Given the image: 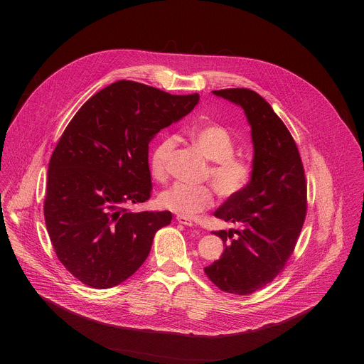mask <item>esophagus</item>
I'll return each instance as SVG.
<instances>
[{"label":"esophagus","mask_w":364,"mask_h":364,"mask_svg":"<svg viewBox=\"0 0 364 364\" xmlns=\"http://www.w3.org/2000/svg\"><path fill=\"white\" fill-rule=\"evenodd\" d=\"M176 219H177L178 223H181L184 226H193V220L190 218H187V216H177Z\"/></svg>","instance_id":"1"}]
</instances>
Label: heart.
I'll return each instance as SVG.
<instances>
[{
  "mask_svg": "<svg viewBox=\"0 0 364 364\" xmlns=\"http://www.w3.org/2000/svg\"><path fill=\"white\" fill-rule=\"evenodd\" d=\"M190 136L196 146L203 152L212 164L205 171L215 190L223 198H233L242 194L250 184L253 177V166L235 154L236 142L233 135L219 124H203L191 129ZM177 146V136L167 135L154 148L151 155V174L155 180L164 181L167 178V161ZM213 187L201 184H174L160 194V205L180 216H194L213 204Z\"/></svg>",
  "mask_w": 364,
  "mask_h": 364,
  "instance_id": "heart-1",
  "label": "heart"
}]
</instances>
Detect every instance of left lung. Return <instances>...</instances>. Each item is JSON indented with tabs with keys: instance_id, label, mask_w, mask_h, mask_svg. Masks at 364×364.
Here are the masks:
<instances>
[{
	"instance_id": "left-lung-1",
	"label": "left lung",
	"mask_w": 364,
	"mask_h": 364,
	"mask_svg": "<svg viewBox=\"0 0 364 364\" xmlns=\"http://www.w3.org/2000/svg\"><path fill=\"white\" fill-rule=\"evenodd\" d=\"M239 105L252 128L253 177L239 196L215 212L240 223L242 230L212 232L225 252L204 272L222 291L247 295L264 288L284 269L306 213V184L296 144L269 103L250 89L213 90Z\"/></svg>"
}]
</instances>
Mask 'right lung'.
<instances>
[{
    "label": "right lung",
    "mask_w": 364,
    "mask_h": 364,
    "mask_svg": "<svg viewBox=\"0 0 364 364\" xmlns=\"http://www.w3.org/2000/svg\"><path fill=\"white\" fill-rule=\"evenodd\" d=\"M200 96L170 95L132 80L95 93L60 136L47 171L46 228L63 267L96 289L112 288L146 259L171 212H139L149 198L148 145Z\"/></svg>",
    "instance_id": "1"
}]
</instances>
